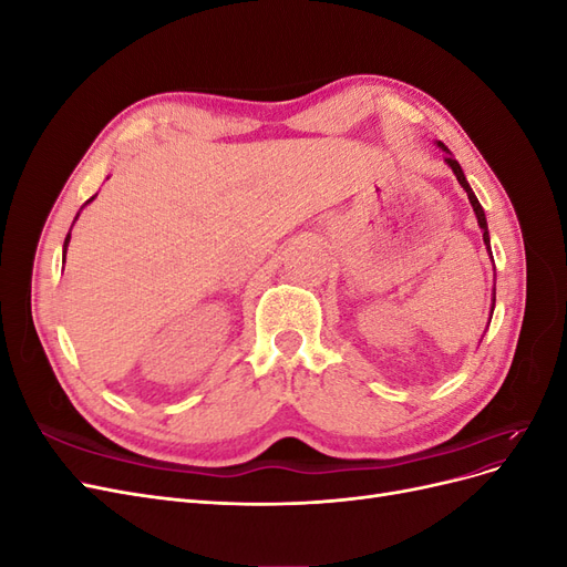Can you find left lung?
I'll list each match as a JSON object with an SVG mask.
<instances>
[{
    "mask_svg": "<svg viewBox=\"0 0 567 567\" xmlns=\"http://www.w3.org/2000/svg\"><path fill=\"white\" fill-rule=\"evenodd\" d=\"M437 146L442 148V151H447L450 153V148L444 146L442 142H437ZM444 163H447L452 169H454V175H456V179H458V184L463 186V192L468 194V200H471V205H473V213H475V217H477V225H480V229H483V241H485V246H487V250H489V231H487V219H485V210H483V205H480V200L475 198V194H473V188H471V184L466 182V175H463V169H461V165H458V161L452 156L444 158ZM489 255H492V250H489ZM494 302H496V290L492 293V312H494ZM492 319V317H489Z\"/></svg>",
    "mask_w": 567,
    "mask_h": 567,
    "instance_id": "obj_1",
    "label": "left lung"
}]
</instances>
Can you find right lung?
Segmentation results:
<instances>
[{"label": "right lung", "instance_id": "right-lung-1", "mask_svg": "<svg viewBox=\"0 0 567 567\" xmlns=\"http://www.w3.org/2000/svg\"><path fill=\"white\" fill-rule=\"evenodd\" d=\"M92 200H94V196H92V198H90L87 203H92ZM87 203H84V205H87ZM84 205H82V208H84ZM82 208H80V210H82ZM78 215H80V213H78ZM75 219H78V217H75ZM71 229H73V227H71ZM68 241H71V231H68V236H65V241H63V260H65V250H68Z\"/></svg>", "mask_w": 567, "mask_h": 567}]
</instances>
